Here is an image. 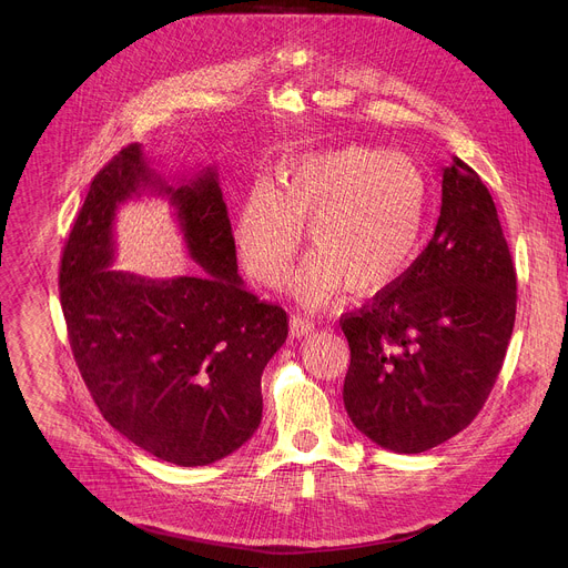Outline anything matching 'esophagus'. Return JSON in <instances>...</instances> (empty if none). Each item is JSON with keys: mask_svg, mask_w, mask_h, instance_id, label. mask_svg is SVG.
<instances>
[{"mask_svg": "<svg viewBox=\"0 0 568 568\" xmlns=\"http://www.w3.org/2000/svg\"><path fill=\"white\" fill-rule=\"evenodd\" d=\"M312 331H314V323L310 318H305L301 314H292V318H290V333L294 337H303V335H307Z\"/></svg>", "mask_w": 568, "mask_h": 568, "instance_id": "1", "label": "esophagus"}]
</instances>
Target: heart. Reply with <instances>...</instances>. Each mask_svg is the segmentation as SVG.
Segmentation results:
<instances>
[{
	"instance_id": "heart-1",
	"label": "heart",
	"mask_w": 568,
	"mask_h": 568,
	"mask_svg": "<svg viewBox=\"0 0 568 568\" xmlns=\"http://www.w3.org/2000/svg\"><path fill=\"white\" fill-rule=\"evenodd\" d=\"M425 215L427 180L412 156L348 145L287 161L276 186L254 184L235 242L247 274L278 285L307 226L314 254L292 290L298 301L321 305L346 287L355 296L393 287L418 256Z\"/></svg>"
}]
</instances>
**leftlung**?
Listing matches in <instances>:
<instances>
[{
  "mask_svg": "<svg viewBox=\"0 0 568 568\" xmlns=\"http://www.w3.org/2000/svg\"><path fill=\"white\" fill-rule=\"evenodd\" d=\"M517 274L490 191L454 156L434 237L393 287L339 326L353 425L397 454L463 432L488 399L515 326Z\"/></svg>",
  "mask_w": 568,
  "mask_h": 568,
  "instance_id": "left-lung-1",
  "label": "left lung"
}]
</instances>
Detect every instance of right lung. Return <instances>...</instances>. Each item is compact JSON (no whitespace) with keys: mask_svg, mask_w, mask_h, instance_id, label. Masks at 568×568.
<instances>
[{"mask_svg":"<svg viewBox=\"0 0 568 568\" xmlns=\"http://www.w3.org/2000/svg\"><path fill=\"white\" fill-rule=\"evenodd\" d=\"M145 190L172 200L206 277L154 282L109 267L115 209ZM58 283L78 371L119 434L182 467L215 463L254 436L261 377L287 339V314L237 276L215 169L169 186L139 143L123 148L90 186Z\"/></svg>","mask_w":568,"mask_h":568,"instance_id":"add662e5","label":"right lung"}]
</instances>
